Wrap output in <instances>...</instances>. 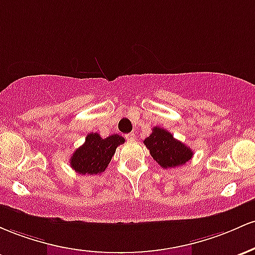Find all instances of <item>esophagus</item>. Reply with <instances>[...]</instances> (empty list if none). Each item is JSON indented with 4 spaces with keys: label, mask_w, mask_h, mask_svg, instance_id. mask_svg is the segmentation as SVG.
<instances>
[{
    "label": "esophagus",
    "mask_w": 255,
    "mask_h": 255,
    "mask_svg": "<svg viewBox=\"0 0 255 255\" xmlns=\"http://www.w3.org/2000/svg\"><path fill=\"white\" fill-rule=\"evenodd\" d=\"M125 137H127V139H128V141H132V139H135L136 135H135V132H131V133H128Z\"/></svg>",
    "instance_id": "obj_1"
}]
</instances>
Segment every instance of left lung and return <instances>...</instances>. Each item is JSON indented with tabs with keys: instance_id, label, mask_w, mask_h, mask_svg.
<instances>
[{
	"instance_id": "left-lung-1",
	"label": "left lung",
	"mask_w": 255,
	"mask_h": 255,
	"mask_svg": "<svg viewBox=\"0 0 255 255\" xmlns=\"http://www.w3.org/2000/svg\"><path fill=\"white\" fill-rule=\"evenodd\" d=\"M150 155L162 168H174L184 165L193 156L189 147L173 137L165 128L155 127L149 137L143 141Z\"/></svg>"
}]
</instances>
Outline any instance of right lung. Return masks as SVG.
Segmentation results:
<instances>
[{"label": "right lung", "mask_w": 255, "mask_h": 255, "mask_svg": "<svg viewBox=\"0 0 255 255\" xmlns=\"http://www.w3.org/2000/svg\"><path fill=\"white\" fill-rule=\"evenodd\" d=\"M125 142L124 137L112 135L101 138L99 133H89L79 148L72 154L70 165L81 174H99L105 172L117 147Z\"/></svg>", "instance_id": "1"}]
</instances>
